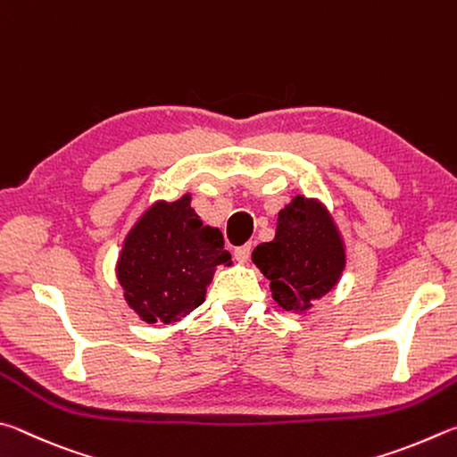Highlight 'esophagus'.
<instances>
[{
	"mask_svg": "<svg viewBox=\"0 0 457 457\" xmlns=\"http://www.w3.org/2000/svg\"><path fill=\"white\" fill-rule=\"evenodd\" d=\"M251 251H253L251 245L238 246V249H235V259H237L238 262H246V261H249V257H251Z\"/></svg>",
	"mask_w": 457,
	"mask_h": 457,
	"instance_id": "esophagus-1",
	"label": "esophagus"
}]
</instances>
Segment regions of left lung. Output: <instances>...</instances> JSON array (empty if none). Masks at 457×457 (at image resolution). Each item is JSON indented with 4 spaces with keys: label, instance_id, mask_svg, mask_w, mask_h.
I'll use <instances>...</instances> for the list:
<instances>
[{
    "label": "left lung",
    "instance_id": "1",
    "mask_svg": "<svg viewBox=\"0 0 457 457\" xmlns=\"http://www.w3.org/2000/svg\"><path fill=\"white\" fill-rule=\"evenodd\" d=\"M253 262L270 281L278 307L305 313L339 283L345 245L329 211L299 195L278 212L275 238L253 251Z\"/></svg>",
    "mask_w": 457,
    "mask_h": 457
}]
</instances>
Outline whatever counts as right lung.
I'll return each mask as SVG.
<instances>
[{
    "instance_id": "obj_1",
    "label": "right lung",
    "mask_w": 457,
    "mask_h": 457,
    "mask_svg": "<svg viewBox=\"0 0 457 457\" xmlns=\"http://www.w3.org/2000/svg\"><path fill=\"white\" fill-rule=\"evenodd\" d=\"M190 195L158 200L126 235L116 262L124 299L146 323H174L203 305L219 265L230 267L219 228L206 227Z\"/></svg>"
}]
</instances>
